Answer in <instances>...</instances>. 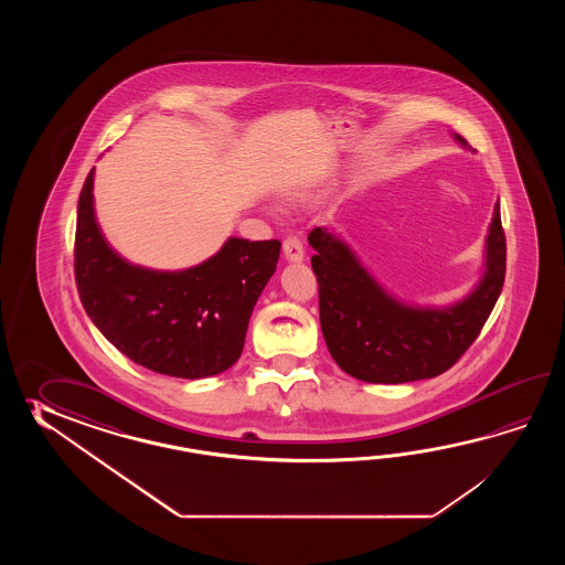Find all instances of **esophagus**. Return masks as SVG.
<instances>
[{
    "instance_id": "34e87169",
    "label": "esophagus",
    "mask_w": 565,
    "mask_h": 565,
    "mask_svg": "<svg viewBox=\"0 0 565 565\" xmlns=\"http://www.w3.org/2000/svg\"><path fill=\"white\" fill-rule=\"evenodd\" d=\"M282 253L288 263H300L305 258V248H302V242L297 236H288L282 242Z\"/></svg>"
}]
</instances>
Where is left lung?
Wrapping results in <instances>:
<instances>
[{"instance_id": "1", "label": "left lung", "mask_w": 565, "mask_h": 565, "mask_svg": "<svg viewBox=\"0 0 565 565\" xmlns=\"http://www.w3.org/2000/svg\"><path fill=\"white\" fill-rule=\"evenodd\" d=\"M458 143H469L455 135ZM311 266L319 282L324 343L343 372L367 384H406L450 370L479 337L504 282L507 244L494 204L477 287L448 307H418L390 295L333 232L315 228Z\"/></svg>"}]
</instances>
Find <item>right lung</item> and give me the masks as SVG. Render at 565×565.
I'll return each mask as SVG.
<instances>
[{"mask_svg": "<svg viewBox=\"0 0 565 565\" xmlns=\"http://www.w3.org/2000/svg\"><path fill=\"white\" fill-rule=\"evenodd\" d=\"M95 168L78 198L74 275L86 315L122 355L151 372L200 380L241 358L254 305L277 270L280 242L228 238L185 270L131 265L96 224Z\"/></svg>", "mask_w": 565, "mask_h": 565, "instance_id": "obj_1", "label": "right lung"}]
</instances>
